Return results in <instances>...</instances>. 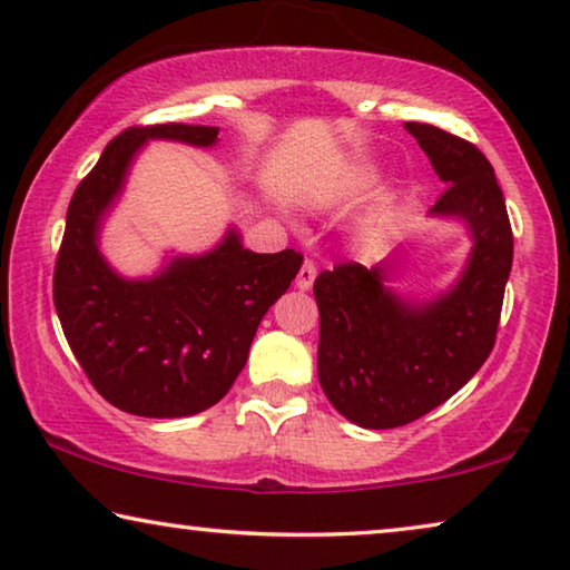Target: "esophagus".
Here are the masks:
<instances>
[{"mask_svg": "<svg viewBox=\"0 0 570 570\" xmlns=\"http://www.w3.org/2000/svg\"><path fill=\"white\" fill-rule=\"evenodd\" d=\"M315 275H318V273H315V265L311 259H305L301 273H297V277H295L297 291H311L313 283H315Z\"/></svg>", "mask_w": 570, "mask_h": 570, "instance_id": "obj_1", "label": "esophagus"}]
</instances>
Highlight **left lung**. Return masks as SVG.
<instances>
[{"label":"left lung","instance_id":"8db88e82","mask_svg":"<svg viewBox=\"0 0 570 570\" xmlns=\"http://www.w3.org/2000/svg\"><path fill=\"white\" fill-rule=\"evenodd\" d=\"M405 129L449 186L431 218L459 224L469 255L456 279L431 297L395 287L407 249L372 269L352 262L315 277L318 382L341 415L370 431L413 423L479 372L512 269L510 216L487 157L433 125L405 121Z\"/></svg>","mask_w":570,"mask_h":570}]
</instances>
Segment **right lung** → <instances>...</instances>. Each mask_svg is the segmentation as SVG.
<instances>
[{
	"mask_svg": "<svg viewBox=\"0 0 570 570\" xmlns=\"http://www.w3.org/2000/svg\"><path fill=\"white\" fill-rule=\"evenodd\" d=\"M200 150L218 127L155 125L114 137L66 214L52 301L68 346L99 395L142 417H188L216 405L249 356L262 315L303 265L293 249H244L232 224L200 255H168L153 275L127 277L101 252V232L147 142Z\"/></svg>",
	"mask_w": 570,
	"mask_h": 570,
	"instance_id": "right-lung-1",
	"label": "right lung"
}]
</instances>
